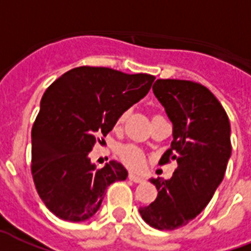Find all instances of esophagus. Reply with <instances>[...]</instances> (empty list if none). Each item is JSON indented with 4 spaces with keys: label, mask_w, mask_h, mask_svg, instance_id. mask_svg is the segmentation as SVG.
Here are the masks:
<instances>
[{
    "label": "esophagus",
    "mask_w": 251,
    "mask_h": 251,
    "mask_svg": "<svg viewBox=\"0 0 251 251\" xmlns=\"http://www.w3.org/2000/svg\"><path fill=\"white\" fill-rule=\"evenodd\" d=\"M128 178H129V180H132V182H135V183H143L144 182V178L136 176V174H132V173L128 176Z\"/></svg>",
    "instance_id": "obj_1"
}]
</instances>
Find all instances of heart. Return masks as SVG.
Instances as JSON below:
<instances>
[{
  "mask_svg": "<svg viewBox=\"0 0 251 251\" xmlns=\"http://www.w3.org/2000/svg\"><path fill=\"white\" fill-rule=\"evenodd\" d=\"M127 118V112H123L118 119V123H123ZM120 160L123 161L124 164L127 165L128 168L132 170H140L143 169L145 158H144V153L141 149H139L135 145H126L119 151Z\"/></svg>",
  "mask_w": 251,
  "mask_h": 251,
  "instance_id": "obj_1",
  "label": "heart"
}]
</instances>
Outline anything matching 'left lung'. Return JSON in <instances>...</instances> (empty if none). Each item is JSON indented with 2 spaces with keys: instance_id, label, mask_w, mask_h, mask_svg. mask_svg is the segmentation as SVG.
Here are the masks:
<instances>
[{
  "instance_id": "obj_1",
  "label": "left lung",
  "mask_w": 251,
  "mask_h": 251,
  "mask_svg": "<svg viewBox=\"0 0 251 251\" xmlns=\"http://www.w3.org/2000/svg\"><path fill=\"white\" fill-rule=\"evenodd\" d=\"M153 93L173 123L172 147L160 162L176 160L178 168L170 179H151L158 195L139 212L153 228L174 230L207 207L224 178L232 153L230 124L216 97L200 83L157 79Z\"/></svg>"
}]
</instances>
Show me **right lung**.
<instances>
[{"label":"right lung","mask_w":251,"mask_h":251,"mask_svg":"<svg viewBox=\"0 0 251 251\" xmlns=\"http://www.w3.org/2000/svg\"><path fill=\"white\" fill-rule=\"evenodd\" d=\"M153 81L154 75L147 73L78 67L47 89L31 131V173L53 215L73 223L87 220L98 212L108 186L127 178L116 161L95 169L89 153L148 94Z\"/></svg>","instance_id":"add662e5"}]
</instances>
